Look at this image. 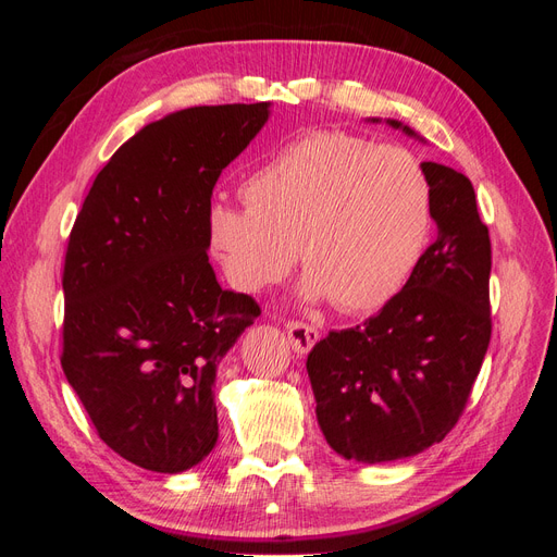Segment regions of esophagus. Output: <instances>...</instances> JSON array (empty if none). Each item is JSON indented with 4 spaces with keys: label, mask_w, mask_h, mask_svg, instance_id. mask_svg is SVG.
Listing matches in <instances>:
<instances>
[{
    "label": "esophagus",
    "mask_w": 557,
    "mask_h": 557,
    "mask_svg": "<svg viewBox=\"0 0 557 557\" xmlns=\"http://www.w3.org/2000/svg\"><path fill=\"white\" fill-rule=\"evenodd\" d=\"M285 330H288L290 346L297 352H309L315 346V342L320 339L318 327H313L309 323H301V320H288V325H285Z\"/></svg>",
    "instance_id": "1"
}]
</instances>
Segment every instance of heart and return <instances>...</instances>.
I'll return each mask as SVG.
<instances>
[{"instance_id": "obj_1", "label": "heart", "mask_w": 557, "mask_h": 557, "mask_svg": "<svg viewBox=\"0 0 557 557\" xmlns=\"http://www.w3.org/2000/svg\"><path fill=\"white\" fill-rule=\"evenodd\" d=\"M244 209L213 205L207 242L242 293H260L293 264L305 295L372 311L411 276L432 225V183L411 150L348 132H311L250 172Z\"/></svg>"}]
</instances>
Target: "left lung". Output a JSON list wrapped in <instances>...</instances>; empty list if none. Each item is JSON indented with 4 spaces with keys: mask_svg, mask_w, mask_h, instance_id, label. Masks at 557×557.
<instances>
[{
    "mask_svg": "<svg viewBox=\"0 0 557 557\" xmlns=\"http://www.w3.org/2000/svg\"><path fill=\"white\" fill-rule=\"evenodd\" d=\"M423 166L440 227L434 244L376 315L330 332L307 358L327 444L364 465L440 444L460 420L491 344L493 250L474 185L450 166Z\"/></svg>",
    "mask_w": 557,
    "mask_h": 557,
    "instance_id": "left-lung-1",
    "label": "left lung"
}]
</instances>
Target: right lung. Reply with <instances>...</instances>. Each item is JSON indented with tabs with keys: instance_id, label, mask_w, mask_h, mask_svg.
Segmentation results:
<instances>
[{
	"instance_id": "add662e5",
	"label": "right lung",
	"mask_w": 557,
	"mask_h": 557,
	"mask_svg": "<svg viewBox=\"0 0 557 557\" xmlns=\"http://www.w3.org/2000/svg\"><path fill=\"white\" fill-rule=\"evenodd\" d=\"M269 104L193 107L115 150L83 201L64 256L62 369L109 448L178 474L218 442V364L260 315L223 290L207 256L218 176Z\"/></svg>"
}]
</instances>
